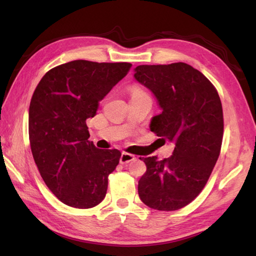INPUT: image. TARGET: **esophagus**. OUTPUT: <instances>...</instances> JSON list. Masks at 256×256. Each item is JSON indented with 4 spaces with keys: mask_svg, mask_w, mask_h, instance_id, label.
Segmentation results:
<instances>
[{
    "mask_svg": "<svg viewBox=\"0 0 256 256\" xmlns=\"http://www.w3.org/2000/svg\"><path fill=\"white\" fill-rule=\"evenodd\" d=\"M135 160V156L132 154H128V153H122L121 157H120V162L121 164H128L130 162H132Z\"/></svg>",
    "mask_w": 256,
    "mask_h": 256,
    "instance_id": "obj_1",
    "label": "esophagus"
}]
</instances>
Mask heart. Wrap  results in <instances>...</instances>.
I'll use <instances>...</instances> for the list:
<instances>
[{"label": "heart", "mask_w": 256, "mask_h": 256, "mask_svg": "<svg viewBox=\"0 0 256 256\" xmlns=\"http://www.w3.org/2000/svg\"><path fill=\"white\" fill-rule=\"evenodd\" d=\"M140 94H145L143 90H140V88H133L132 89V96H140Z\"/></svg>", "instance_id": "obj_1"}]
</instances>
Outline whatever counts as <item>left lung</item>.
Returning <instances> with one entry per match:
<instances>
[{
  "label": "left lung",
  "instance_id": "obj_1",
  "mask_svg": "<svg viewBox=\"0 0 256 256\" xmlns=\"http://www.w3.org/2000/svg\"><path fill=\"white\" fill-rule=\"evenodd\" d=\"M134 72L162 108L152 118L150 131L175 145L162 160L140 157L146 172L138 180V196L152 209L178 210L201 192L218 160L224 136L220 96L199 70L184 62L140 64Z\"/></svg>",
  "mask_w": 256,
  "mask_h": 256
}]
</instances>
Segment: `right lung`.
I'll return each mask as SVG.
<instances>
[{
  "mask_svg": "<svg viewBox=\"0 0 256 256\" xmlns=\"http://www.w3.org/2000/svg\"><path fill=\"white\" fill-rule=\"evenodd\" d=\"M131 67L130 62L74 60L46 72L32 94V154L46 186L64 204L88 209L106 197L108 177L121 152L96 148L86 121Z\"/></svg>",
  "mask_w": 256,
  "mask_h": 256,
  "instance_id": "obj_1",
  "label": "right lung"
}]
</instances>
